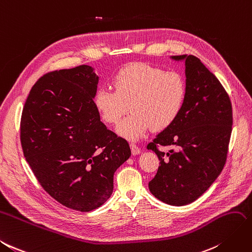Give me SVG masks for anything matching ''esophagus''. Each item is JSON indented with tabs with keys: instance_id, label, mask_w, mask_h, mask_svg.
Masks as SVG:
<instances>
[{
	"instance_id": "esophagus-1",
	"label": "esophagus",
	"mask_w": 252,
	"mask_h": 252,
	"mask_svg": "<svg viewBox=\"0 0 252 252\" xmlns=\"http://www.w3.org/2000/svg\"><path fill=\"white\" fill-rule=\"evenodd\" d=\"M130 148H131L132 155H139V154L141 153L140 147H139L137 144H134V143H131V144H130Z\"/></svg>"
}]
</instances>
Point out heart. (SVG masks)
Segmentation results:
<instances>
[{"instance_id": "obj_1", "label": "heart", "mask_w": 252, "mask_h": 252, "mask_svg": "<svg viewBox=\"0 0 252 252\" xmlns=\"http://www.w3.org/2000/svg\"><path fill=\"white\" fill-rule=\"evenodd\" d=\"M114 89L100 88L94 101L101 118L117 125L120 134L129 140L141 138L149 128L164 130L179 117L187 97V83L180 73L165 72L147 63L127 64L113 77Z\"/></svg>"}]
</instances>
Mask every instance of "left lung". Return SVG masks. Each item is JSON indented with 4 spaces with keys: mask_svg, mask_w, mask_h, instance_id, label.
I'll use <instances>...</instances> for the list:
<instances>
[{
    "mask_svg": "<svg viewBox=\"0 0 252 252\" xmlns=\"http://www.w3.org/2000/svg\"><path fill=\"white\" fill-rule=\"evenodd\" d=\"M186 59L187 97L179 117L148 143L160 166L148 188L171 206H185L200 197L226 164L232 131V105L225 88L201 61ZM173 146L167 154L160 147Z\"/></svg>",
    "mask_w": 252,
    "mask_h": 252,
    "instance_id": "left-lung-1",
    "label": "left lung"
}]
</instances>
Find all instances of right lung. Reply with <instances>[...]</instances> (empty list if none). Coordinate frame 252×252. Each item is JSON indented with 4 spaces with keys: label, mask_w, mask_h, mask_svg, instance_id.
<instances>
[{
    "label": "right lung",
    "mask_w": 252,
    "mask_h": 252,
    "mask_svg": "<svg viewBox=\"0 0 252 252\" xmlns=\"http://www.w3.org/2000/svg\"><path fill=\"white\" fill-rule=\"evenodd\" d=\"M97 83L86 64L46 73L32 87L20 122L24 157L40 186L80 212L109 198L114 172L131 155L128 142L100 122Z\"/></svg>",
    "instance_id": "obj_1"
}]
</instances>
